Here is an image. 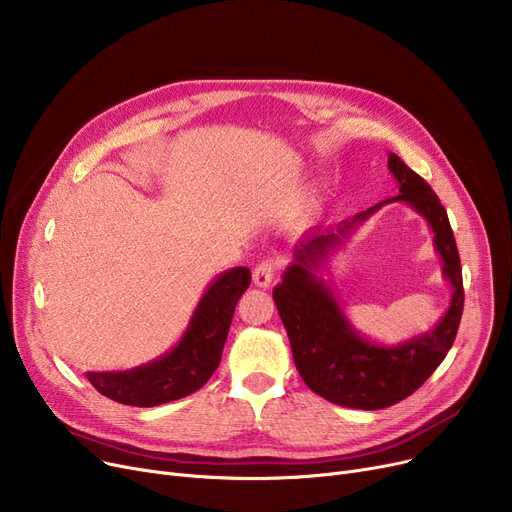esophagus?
Here are the masks:
<instances>
[{
    "label": "esophagus",
    "instance_id": "34e87169",
    "mask_svg": "<svg viewBox=\"0 0 512 512\" xmlns=\"http://www.w3.org/2000/svg\"><path fill=\"white\" fill-rule=\"evenodd\" d=\"M274 276H276V263L274 261H263V263H259L255 270H253V282H255V286H259V288H267L272 284V280H274Z\"/></svg>",
    "mask_w": 512,
    "mask_h": 512
}]
</instances>
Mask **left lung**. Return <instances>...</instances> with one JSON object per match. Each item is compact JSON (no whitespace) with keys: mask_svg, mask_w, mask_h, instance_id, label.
I'll return each mask as SVG.
<instances>
[{"mask_svg":"<svg viewBox=\"0 0 512 512\" xmlns=\"http://www.w3.org/2000/svg\"><path fill=\"white\" fill-rule=\"evenodd\" d=\"M388 170L398 182L400 195L357 213L353 220L340 222L336 230L303 240L294 249V261L286 267L282 282L274 288V301L303 382L315 394L348 409L378 411L411 396L444 361L463 315L461 259L446 209L432 186L396 153L388 157ZM396 200L407 202L433 228L443 275L453 286V297L432 331L388 347L371 343L354 330L320 270L343 244V238L371 212Z\"/></svg>","mask_w":512,"mask_h":512,"instance_id":"8db88e82","label":"left lung"}]
</instances>
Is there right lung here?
I'll list each match as a JSON object with an SVG mask.
<instances>
[{
    "label": "right lung",
    "mask_w": 512,
    "mask_h": 512,
    "mask_svg": "<svg viewBox=\"0 0 512 512\" xmlns=\"http://www.w3.org/2000/svg\"><path fill=\"white\" fill-rule=\"evenodd\" d=\"M249 284V267L226 270L207 286L172 351L126 371H87V380L130 407H157L197 392L220 365L234 307Z\"/></svg>",
    "instance_id": "obj_1"
}]
</instances>
